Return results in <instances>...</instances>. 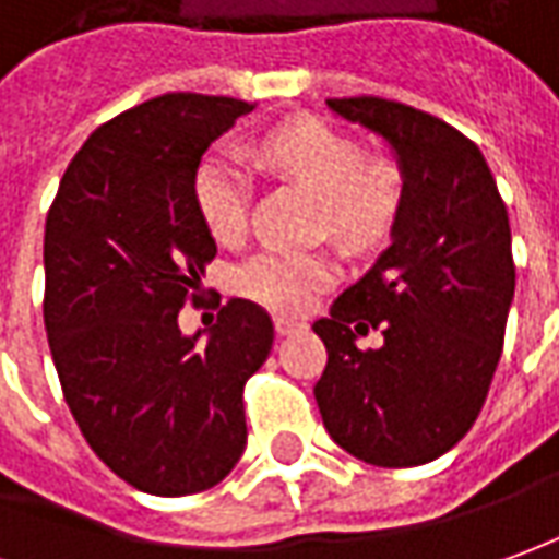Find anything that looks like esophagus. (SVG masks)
Listing matches in <instances>:
<instances>
[{
  "instance_id": "34e87169",
  "label": "esophagus",
  "mask_w": 559,
  "mask_h": 559,
  "mask_svg": "<svg viewBox=\"0 0 559 559\" xmlns=\"http://www.w3.org/2000/svg\"><path fill=\"white\" fill-rule=\"evenodd\" d=\"M306 324L302 321H296V318H287V314H278L275 318V330H278V336H290L296 330H302Z\"/></svg>"
}]
</instances>
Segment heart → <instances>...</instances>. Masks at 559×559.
<instances>
[{"label":"heart","instance_id":"1","mask_svg":"<svg viewBox=\"0 0 559 559\" xmlns=\"http://www.w3.org/2000/svg\"><path fill=\"white\" fill-rule=\"evenodd\" d=\"M260 155L269 168L309 189L324 207V223L345 241L367 245L389 229L401 180L389 165H364V152L321 121L299 119L263 136ZM195 207L219 245H235L248 231L250 180L231 158L211 155L195 170ZM333 269L324 257L265 250L238 272L241 294L269 309L302 311Z\"/></svg>","mask_w":559,"mask_h":559}]
</instances>
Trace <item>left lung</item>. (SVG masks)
<instances>
[{
	"mask_svg": "<svg viewBox=\"0 0 559 559\" xmlns=\"http://www.w3.org/2000/svg\"><path fill=\"white\" fill-rule=\"evenodd\" d=\"M376 134L401 170L391 245L330 318L314 401L345 453L379 468H413L468 435L499 367L514 299L508 211L487 158L447 121L379 97L328 100ZM367 329L379 349L360 353Z\"/></svg>",
	"mask_w": 559,
	"mask_h": 559,
	"instance_id": "left-lung-1",
	"label": "left lung"
}]
</instances>
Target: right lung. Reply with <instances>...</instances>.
Segmentation results:
<instances>
[{"label":"right lung","instance_id":"add662e5","mask_svg":"<svg viewBox=\"0 0 559 559\" xmlns=\"http://www.w3.org/2000/svg\"><path fill=\"white\" fill-rule=\"evenodd\" d=\"M248 109L165 94L121 112L75 152L45 219V330L63 397L91 450L150 496H192L235 468L245 382L275 340L248 299L226 302L207 333L177 324L216 257L195 170Z\"/></svg>","mask_w":559,"mask_h":559}]
</instances>
